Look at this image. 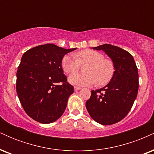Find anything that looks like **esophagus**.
<instances>
[{
	"label": "esophagus",
	"instance_id": "34e87169",
	"mask_svg": "<svg viewBox=\"0 0 154 154\" xmlns=\"http://www.w3.org/2000/svg\"><path fill=\"white\" fill-rule=\"evenodd\" d=\"M80 89H81V88H79V87H77V86H75V91H79V90H80Z\"/></svg>",
	"mask_w": 154,
	"mask_h": 154
}]
</instances>
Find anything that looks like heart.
<instances>
[{
  "instance_id": "heart-1",
  "label": "heart",
  "mask_w": 154,
  "mask_h": 154,
  "mask_svg": "<svg viewBox=\"0 0 154 154\" xmlns=\"http://www.w3.org/2000/svg\"><path fill=\"white\" fill-rule=\"evenodd\" d=\"M75 56L67 54L62 59V68L66 73L74 72L69 77V82L76 86H91L98 80L99 85L109 82L114 75V69L110 60L104 59L103 54L93 50L79 51ZM80 64H89L86 68V75L75 72Z\"/></svg>"
}]
</instances>
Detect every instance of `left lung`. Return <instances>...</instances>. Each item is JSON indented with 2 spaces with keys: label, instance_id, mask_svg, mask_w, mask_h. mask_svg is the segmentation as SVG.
Masks as SVG:
<instances>
[{
  "label": "left lung",
  "instance_id": "1",
  "mask_svg": "<svg viewBox=\"0 0 154 154\" xmlns=\"http://www.w3.org/2000/svg\"><path fill=\"white\" fill-rule=\"evenodd\" d=\"M93 48L109 56L114 72L105 87L91 91L86 109L96 122L113 125L123 119L133 105L138 91V70L133 56L121 48L103 44Z\"/></svg>",
  "mask_w": 154,
  "mask_h": 154
}]
</instances>
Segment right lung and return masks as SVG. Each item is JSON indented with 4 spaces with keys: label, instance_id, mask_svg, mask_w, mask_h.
I'll return each mask as SVG.
<instances>
[{
    "label": "right lung",
    "instance_id": "obj_1",
    "mask_svg": "<svg viewBox=\"0 0 154 154\" xmlns=\"http://www.w3.org/2000/svg\"><path fill=\"white\" fill-rule=\"evenodd\" d=\"M77 48L65 49L54 44L38 45L23 54L17 72V93L23 109L40 123H52L66 109L74 87L67 82L62 59ZM61 82V85H57Z\"/></svg>",
    "mask_w": 154,
    "mask_h": 154
}]
</instances>
